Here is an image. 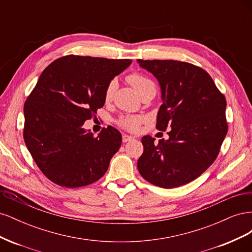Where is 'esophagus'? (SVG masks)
Listing matches in <instances>:
<instances>
[{"mask_svg": "<svg viewBox=\"0 0 252 252\" xmlns=\"http://www.w3.org/2000/svg\"><path fill=\"white\" fill-rule=\"evenodd\" d=\"M122 140H123V142H124V143H127V142H129V141H132V140H134V138H133V136H131V135L123 134V136H122Z\"/></svg>", "mask_w": 252, "mask_h": 252, "instance_id": "obj_1", "label": "esophagus"}]
</instances>
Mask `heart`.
Segmentation results:
<instances>
[{
  "label": "heart",
  "instance_id": "1",
  "mask_svg": "<svg viewBox=\"0 0 252 252\" xmlns=\"http://www.w3.org/2000/svg\"><path fill=\"white\" fill-rule=\"evenodd\" d=\"M128 81L131 83V85L135 88V90L139 91L141 89H143L145 86L147 85V84L152 83L150 80H148L147 78L143 77L141 74H131L128 77ZM117 89V81L116 80H111L107 87L105 89V100L106 101H109L112 98L114 91ZM143 118L140 116H125V117H122L119 121V124L124 127L126 129H129V130H135L136 128L139 127V125L143 122Z\"/></svg>",
  "mask_w": 252,
  "mask_h": 252
}]
</instances>
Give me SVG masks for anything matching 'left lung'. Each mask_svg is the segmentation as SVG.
Returning a JSON list of instances; mask_svg holds the SVG:
<instances>
[{
    "label": "left lung",
    "instance_id": "left-lung-1",
    "mask_svg": "<svg viewBox=\"0 0 252 252\" xmlns=\"http://www.w3.org/2000/svg\"><path fill=\"white\" fill-rule=\"evenodd\" d=\"M161 87L163 104L157 129L168 140L142 138L138 159L142 177L162 188H174L195 180L215 162L227 134L226 98L202 68L173 60H138Z\"/></svg>",
    "mask_w": 252,
    "mask_h": 252
}]
</instances>
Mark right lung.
I'll list each match as a JSON object with an SVG mask.
<instances>
[{
	"mask_svg": "<svg viewBox=\"0 0 252 252\" xmlns=\"http://www.w3.org/2000/svg\"><path fill=\"white\" fill-rule=\"evenodd\" d=\"M131 60L67 56L45 68L24 105V141L35 164L56 184H93L122 144L108 126L94 136L83 128L105 104V89Z\"/></svg>",
	"mask_w": 252,
	"mask_h": 252,
	"instance_id": "1",
	"label": "right lung"
}]
</instances>
